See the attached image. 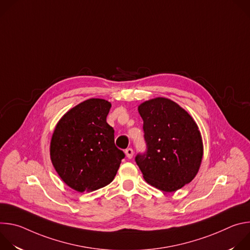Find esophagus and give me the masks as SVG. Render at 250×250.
Returning <instances> with one entry per match:
<instances>
[{
  "label": "esophagus",
  "mask_w": 250,
  "mask_h": 250,
  "mask_svg": "<svg viewBox=\"0 0 250 250\" xmlns=\"http://www.w3.org/2000/svg\"><path fill=\"white\" fill-rule=\"evenodd\" d=\"M125 152V155H126V157H127L128 159L132 158V156H133V150H132V148H126Z\"/></svg>",
  "instance_id": "obj_1"
}]
</instances>
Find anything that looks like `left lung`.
I'll return each mask as SVG.
<instances>
[{"label":"left lung","mask_w":250,"mask_h":250,"mask_svg":"<svg viewBox=\"0 0 250 250\" xmlns=\"http://www.w3.org/2000/svg\"><path fill=\"white\" fill-rule=\"evenodd\" d=\"M147 150L136 164L145 180L163 192H175L196 177L204 146L194 119L177 103L158 97L138 105Z\"/></svg>","instance_id":"8db88e82"}]
</instances>
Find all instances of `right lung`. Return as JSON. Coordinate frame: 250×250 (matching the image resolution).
I'll return each mask as SVG.
<instances>
[{"instance_id": "1", "label": "right lung", "mask_w": 250, "mask_h": 250, "mask_svg": "<svg viewBox=\"0 0 250 250\" xmlns=\"http://www.w3.org/2000/svg\"><path fill=\"white\" fill-rule=\"evenodd\" d=\"M111 106L104 99L86 100L70 109L52 133V165L62 181L77 192L109 185L125 157L115 146L114 128L106 123Z\"/></svg>"}]
</instances>
